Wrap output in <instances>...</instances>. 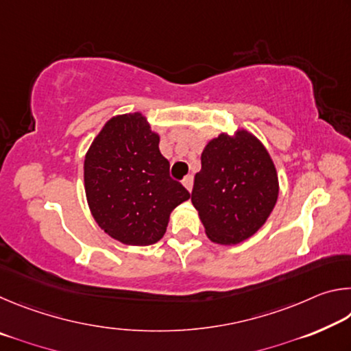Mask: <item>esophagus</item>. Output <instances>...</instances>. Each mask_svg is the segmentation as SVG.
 I'll list each match as a JSON object with an SVG mask.
<instances>
[{"label": "esophagus", "mask_w": 351, "mask_h": 351, "mask_svg": "<svg viewBox=\"0 0 351 351\" xmlns=\"http://www.w3.org/2000/svg\"><path fill=\"white\" fill-rule=\"evenodd\" d=\"M182 184L184 187H186L189 192H192V187H193V176L192 175H187L186 178L182 180Z\"/></svg>", "instance_id": "1"}]
</instances>
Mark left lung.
I'll return each mask as SVG.
<instances>
[{"label": "left lung", "mask_w": 351, "mask_h": 351, "mask_svg": "<svg viewBox=\"0 0 351 351\" xmlns=\"http://www.w3.org/2000/svg\"><path fill=\"white\" fill-rule=\"evenodd\" d=\"M278 197L274 162L261 142L239 130L206 145L192 203L213 243L237 245L265 224Z\"/></svg>", "instance_id": "left-lung-1"}]
</instances>
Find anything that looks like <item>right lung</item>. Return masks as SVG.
<instances>
[{
    "label": "right lung",
    "instance_id": "add662e5",
    "mask_svg": "<svg viewBox=\"0 0 351 351\" xmlns=\"http://www.w3.org/2000/svg\"><path fill=\"white\" fill-rule=\"evenodd\" d=\"M83 169L94 219L123 245L161 240L171 210L190 198L187 189L170 178L159 136L141 112L110 119L93 141Z\"/></svg>",
    "mask_w": 351,
    "mask_h": 351
}]
</instances>
